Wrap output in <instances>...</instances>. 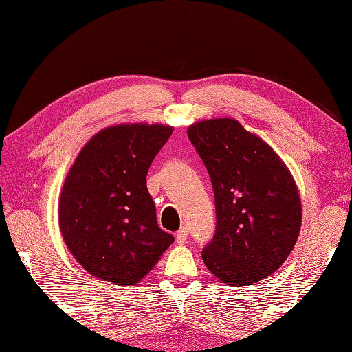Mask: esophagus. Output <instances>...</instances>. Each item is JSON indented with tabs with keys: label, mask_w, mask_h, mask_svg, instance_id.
I'll use <instances>...</instances> for the list:
<instances>
[{
	"label": "esophagus",
	"mask_w": 352,
	"mask_h": 352,
	"mask_svg": "<svg viewBox=\"0 0 352 352\" xmlns=\"http://www.w3.org/2000/svg\"><path fill=\"white\" fill-rule=\"evenodd\" d=\"M188 236H189V230H188V227H182L180 230L177 231V234H175V241H177V243H178V245H184V243H186V241H188Z\"/></svg>",
	"instance_id": "obj_1"
}]
</instances>
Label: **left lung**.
<instances>
[{
  "label": "left lung",
  "instance_id": "obj_1",
  "mask_svg": "<svg viewBox=\"0 0 352 352\" xmlns=\"http://www.w3.org/2000/svg\"><path fill=\"white\" fill-rule=\"evenodd\" d=\"M189 140L210 175L216 231L203 260L228 286H248L278 269L300 236L294 177L263 139L231 118L192 124Z\"/></svg>",
  "mask_w": 352,
  "mask_h": 352
}]
</instances>
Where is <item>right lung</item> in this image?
<instances>
[{
  "instance_id": "right-lung-1",
  "label": "right lung",
  "mask_w": 352,
  "mask_h": 352,
  "mask_svg": "<svg viewBox=\"0 0 352 352\" xmlns=\"http://www.w3.org/2000/svg\"><path fill=\"white\" fill-rule=\"evenodd\" d=\"M172 131L162 124L107 126L83 146L66 175L58 227L74 258L96 278L138 283L174 242L157 223L146 188L148 169Z\"/></svg>"
}]
</instances>
